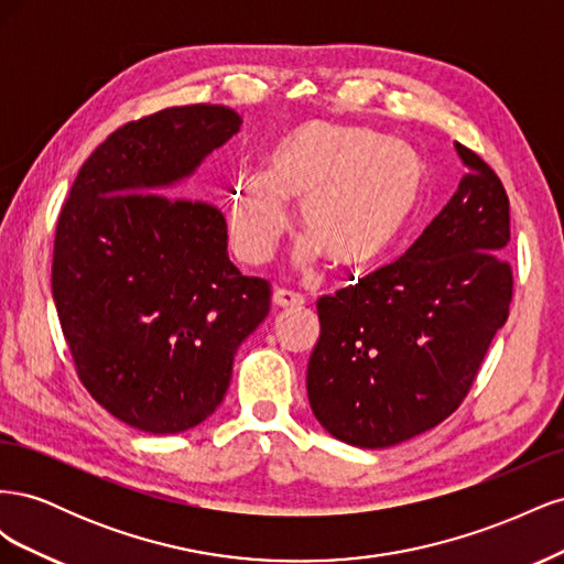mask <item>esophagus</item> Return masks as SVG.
<instances>
[{"label":"esophagus","instance_id":"obj_1","mask_svg":"<svg viewBox=\"0 0 564 564\" xmlns=\"http://www.w3.org/2000/svg\"><path fill=\"white\" fill-rule=\"evenodd\" d=\"M272 303H275L278 308H301L305 299L296 292H289V289H275V294H272Z\"/></svg>","mask_w":564,"mask_h":564}]
</instances>
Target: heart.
<instances>
[{
    "label": "heart",
    "instance_id": "b5f03b06",
    "mask_svg": "<svg viewBox=\"0 0 564 564\" xmlns=\"http://www.w3.org/2000/svg\"><path fill=\"white\" fill-rule=\"evenodd\" d=\"M425 166L419 152L379 131L303 122L270 145L263 172L235 178L228 230L247 263H265L289 228L284 202H299L294 261L329 253L340 265L377 261L416 212Z\"/></svg>",
    "mask_w": 564,
    "mask_h": 564
}]
</instances>
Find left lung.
<instances>
[{"instance_id": "obj_1", "label": "left lung", "mask_w": 564, "mask_h": 564, "mask_svg": "<svg viewBox=\"0 0 564 564\" xmlns=\"http://www.w3.org/2000/svg\"><path fill=\"white\" fill-rule=\"evenodd\" d=\"M456 152L458 191L406 253L317 301L308 400L322 429L352 447H392L445 421L508 319V195L473 150Z\"/></svg>"}]
</instances>
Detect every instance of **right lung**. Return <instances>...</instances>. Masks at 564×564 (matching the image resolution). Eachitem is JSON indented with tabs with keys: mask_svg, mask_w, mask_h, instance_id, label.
I'll return each mask as SVG.
<instances>
[{
	"mask_svg": "<svg viewBox=\"0 0 564 564\" xmlns=\"http://www.w3.org/2000/svg\"><path fill=\"white\" fill-rule=\"evenodd\" d=\"M240 124L226 106H183L119 127L58 216L51 292L67 348L91 398L143 433L209 419L270 311L268 282L228 259L224 214L177 197Z\"/></svg>",
	"mask_w": 564,
	"mask_h": 564,
	"instance_id": "1",
	"label": "right lung"
}]
</instances>
